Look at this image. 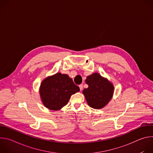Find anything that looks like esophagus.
<instances>
[{
	"instance_id": "1",
	"label": "esophagus",
	"mask_w": 153,
	"mask_h": 153,
	"mask_svg": "<svg viewBox=\"0 0 153 153\" xmlns=\"http://www.w3.org/2000/svg\"><path fill=\"white\" fill-rule=\"evenodd\" d=\"M79 86V88H80V90L82 91V90H83V85H82V84H80Z\"/></svg>"
}]
</instances>
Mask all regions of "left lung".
Listing matches in <instances>:
<instances>
[{"mask_svg": "<svg viewBox=\"0 0 153 153\" xmlns=\"http://www.w3.org/2000/svg\"><path fill=\"white\" fill-rule=\"evenodd\" d=\"M85 82L88 87L85 88L82 93L90 107L102 109L113 98L114 91L113 84L99 73H94L88 76Z\"/></svg>", "mask_w": 153, "mask_h": 153, "instance_id": "left-lung-1", "label": "left lung"}]
</instances>
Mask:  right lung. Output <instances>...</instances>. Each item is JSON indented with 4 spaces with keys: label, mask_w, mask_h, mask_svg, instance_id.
Returning <instances> with one entry per match:
<instances>
[{
    "label": "right lung",
    "mask_w": 153,
    "mask_h": 153,
    "mask_svg": "<svg viewBox=\"0 0 153 153\" xmlns=\"http://www.w3.org/2000/svg\"><path fill=\"white\" fill-rule=\"evenodd\" d=\"M80 91L68 75L57 73L43 79L39 88L41 101L50 110L58 111L66 105L71 95Z\"/></svg>",
    "instance_id": "1"
}]
</instances>
